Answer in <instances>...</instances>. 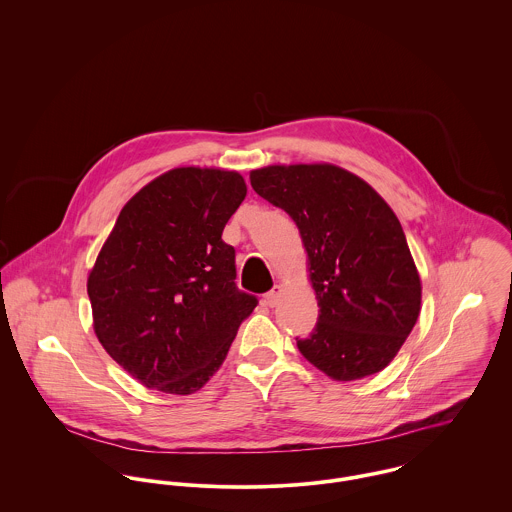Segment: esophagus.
I'll list each match as a JSON object with an SVG mask.
<instances>
[{
  "label": "esophagus",
  "mask_w": 512,
  "mask_h": 512,
  "mask_svg": "<svg viewBox=\"0 0 512 512\" xmlns=\"http://www.w3.org/2000/svg\"><path fill=\"white\" fill-rule=\"evenodd\" d=\"M281 292H283V288H281L279 284H275V286L265 294V298H263V300H265V304H267V306H271V308H273V306H277V302L281 300Z\"/></svg>",
  "instance_id": "obj_1"
}]
</instances>
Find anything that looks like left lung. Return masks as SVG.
<instances>
[{"label": "left lung", "instance_id": "obj_1", "mask_svg": "<svg viewBox=\"0 0 512 512\" xmlns=\"http://www.w3.org/2000/svg\"><path fill=\"white\" fill-rule=\"evenodd\" d=\"M253 190L284 210L302 235L320 316L300 353L334 381L385 369L418 314L422 284L391 206L334 165H273Z\"/></svg>", "mask_w": 512, "mask_h": 512}]
</instances>
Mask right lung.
Instances as JSON below:
<instances>
[{
  "label": "right lung",
  "instance_id": "1",
  "mask_svg": "<svg viewBox=\"0 0 512 512\" xmlns=\"http://www.w3.org/2000/svg\"><path fill=\"white\" fill-rule=\"evenodd\" d=\"M245 194L237 172L182 167L119 212L88 296L98 340L145 387L200 391L257 306L237 288L235 249L222 239Z\"/></svg>",
  "mask_w": 512,
  "mask_h": 512
}]
</instances>
